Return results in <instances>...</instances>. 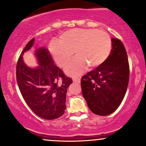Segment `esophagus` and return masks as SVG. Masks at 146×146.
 <instances>
[{"instance_id": "34e87169", "label": "esophagus", "mask_w": 146, "mask_h": 146, "mask_svg": "<svg viewBox=\"0 0 146 146\" xmlns=\"http://www.w3.org/2000/svg\"><path fill=\"white\" fill-rule=\"evenodd\" d=\"M73 82L74 83H80V80L79 78H73Z\"/></svg>"}]
</instances>
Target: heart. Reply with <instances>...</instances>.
<instances>
[{
    "instance_id": "b5f03b06",
    "label": "heart",
    "mask_w": 146,
    "mask_h": 146,
    "mask_svg": "<svg viewBox=\"0 0 146 146\" xmlns=\"http://www.w3.org/2000/svg\"><path fill=\"white\" fill-rule=\"evenodd\" d=\"M112 42L106 31L92 29H74L64 32L59 42L53 41L50 52L60 66H64L73 53L77 56L66 66L68 76H78L87 70L88 66L96 68L104 64L111 51Z\"/></svg>"
}]
</instances>
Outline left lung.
<instances>
[{
  "label": "left lung",
  "mask_w": 146,
  "mask_h": 146,
  "mask_svg": "<svg viewBox=\"0 0 146 146\" xmlns=\"http://www.w3.org/2000/svg\"><path fill=\"white\" fill-rule=\"evenodd\" d=\"M112 50L104 64L81 79L82 93L92 113L111 114L123 100L129 78V66L123 43L112 38Z\"/></svg>",
  "instance_id": "left-lung-1"
}]
</instances>
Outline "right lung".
<instances>
[{
  "label": "right lung",
  "instance_id": "obj_1",
  "mask_svg": "<svg viewBox=\"0 0 146 146\" xmlns=\"http://www.w3.org/2000/svg\"><path fill=\"white\" fill-rule=\"evenodd\" d=\"M31 40L23 50L17 64V81L24 101L32 111L45 119H54L65 112L67 89L73 82L54 64L48 49H36L38 66L32 68L24 63L23 54L34 44Z\"/></svg>",
  "mask_w": 146,
  "mask_h": 146
}]
</instances>
